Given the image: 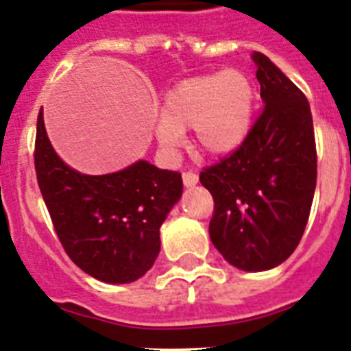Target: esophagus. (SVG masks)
<instances>
[{
    "mask_svg": "<svg viewBox=\"0 0 351 351\" xmlns=\"http://www.w3.org/2000/svg\"><path fill=\"white\" fill-rule=\"evenodd\" d=\"M182 182H184V186H195L197 182H199V176H197L195 172H191V170H188V172L182 173Z\"/></svg>",
    "mask_w": 351,
    "mask_h": 351,
    "instance_id": "34e87169",
    "label": "esophagus"
}]
</instances>
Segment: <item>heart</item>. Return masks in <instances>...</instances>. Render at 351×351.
<instances>
[{
    "label": "heart",
    "instance_id": "1",
    "mask_svg": "<svg viewBox=\"0 0 351 351\" xmlns=\"http://www.w3.org/2000/svg\"><path fill=\"white\" fill-rule=\"evenodd\" d=\"M254 86L241 71L229 69L184 80L167 92L158 140L178 147L182 133L193 128L195 142L206 154L223 156L241 145L252 124Z\"/></svg>",
    "mask_w": 351,
    "mask_h": 351
}]
</instances>
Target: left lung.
Instances as JSON below:
<instances>
[{"label": "left lung", "instance_id": "obj_1", "mask_svg": "<svg viewBox=\"0 0 351 351\" xmlns=\"http://www.w3.org/2000/svg\"><path fill=\"white\" fill-rule=\"evenodd\" d=\"M265 106L241 145L200 172L215 200L213 245L227 263L265 271L295 252L309 220L318 158L309 101L263 53H254Z\"/></svg>", "mask_w": 351, "mask_h": 351}]
</instances>
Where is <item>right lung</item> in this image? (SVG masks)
<instances>
[{
	"label": "right lung",
	"mask_w": 351,
	"mask_h": 351,
	"mask_svg": "<svg viewBox=\"0 0 351 351\" xmlns=\"http://www.w3.org/2000/svg\"><path fill=\"white\" fill-rule=\"evenodd\" d=\"M33 156L56 236L74 265L108 284L145 275L160 254L161 223L181 199V173L147 161L106 176L76 172L51 147L42 110Z\"/></svg>",
	"instance_id": "add662e5"
}]
</instances>
